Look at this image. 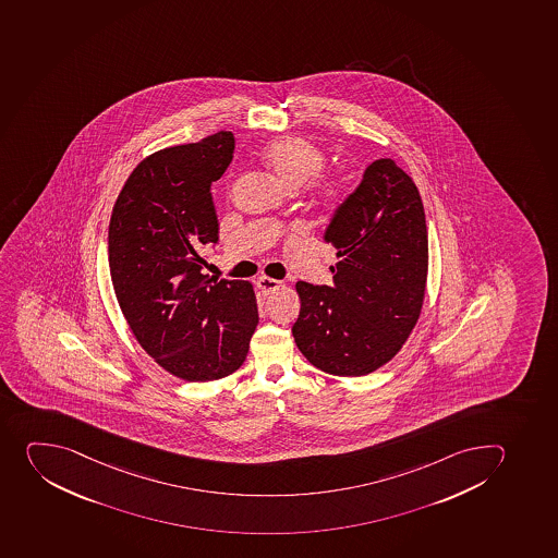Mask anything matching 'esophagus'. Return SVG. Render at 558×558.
I'll list each match as a JSON object with an SVG mask.
<instances>
[{"instance_id": "1", "label": "esophagus", "mask_w": 558, "mask_h": 558, "mask_svg": "<svg viewBox=\"0 0 558 558\" xmlns=\"http://www.w3.org/2000/svg\"><path fill=\"white\" fill-rule=\"evenodd\" d=\"M256 286H258V289H260V291L267 296V294H271V292L280 289L281 281L275 280V278L260 277L256 280Z\"/></svg>"}]
</instances>
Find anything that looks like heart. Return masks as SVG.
<instances>
[{
	"label": "heart",
	"instance_id": "b5f03b06",
	"mask_svg": "<svg viewBox=\"0 0 558 558\" xmlns=\"http://www.w3.org/2000/svg\"><path fill=\"white\" fill-rule=\"evenodd\" d=\"M264 161L287 189H298L307 183L322 172L325 165L323 153L316 145L294 136L275 140L267 145L264 148ZM314 186L325 197H332L336 194L332 183H316Z\"/></svg>",
	"mask_w": 558,
	"mask_h": 558
}]
</instances>
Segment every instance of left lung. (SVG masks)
Listing matches in <instances>:
<instances>
[{"mask_svg": "<svg viewBox=\"0 0 558 558\" xmlns=\"http://www.w3.org/2000/svg\"><path fill=\"white\" fill-rule=\"evenodd\" d=\"M323 241L338 251L330 286L298 281L292 336L322 372L372 374L399 352L418 319L427 280V226L413 180L375 159L339 203Z\"/></svg>", "mask_w": 558, "mask_h": 558, "instance_id": "left-lung-1", "label": "left lung"}]
</instances>
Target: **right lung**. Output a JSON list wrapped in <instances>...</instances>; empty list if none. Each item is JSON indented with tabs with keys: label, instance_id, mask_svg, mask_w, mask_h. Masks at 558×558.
I'll return each mask as SVG.
<instances>
[{
	"label": "right lung",
	"instance_id": "right-lung-1",
	"mask_svg": "<svg viewBox=\"0 0 558 558\" xmlns=\"http://www.w3.org/2000/svg\"><path fill=\"white\" fill-rule=\"evenodd\" d=\"M233 150L235 136L220 131L154 153L129 175L109 222V271L129 327L159 366L192 383L241 368L258 325L251 283L203 275L219 241L210 186Z\"/></svg>",
	"mask_w": 558,
	"mask_h": 558
}]
</instances>
